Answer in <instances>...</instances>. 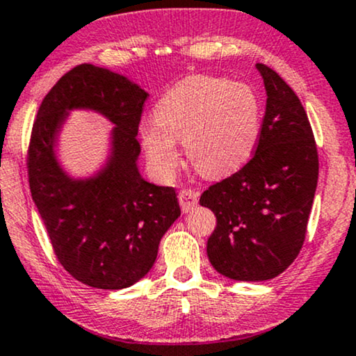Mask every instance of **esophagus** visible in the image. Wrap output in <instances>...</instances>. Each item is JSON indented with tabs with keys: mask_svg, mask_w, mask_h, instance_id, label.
I'll use <instances>...</instances> for the list:
<instances>
[{
	"mask_svg": "<svg viewBox=\"0 0 356 356\" xmlns=\"http://www.w3.org/2000/svg\"><path fill=\"white\" fill-rule=\"evenodd\" d=\"M179 204H181L182 210L188 213L199 204V192L192 191V188H182L181 193H179Z\"/></svg>",
	"mask_w": 356,
	"mask_h": 356,
	"instance_id": "34e87169",
	"label": "esophagus"
}]
</instances>
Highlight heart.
I'll list each match as a JSON object with an SVG mask.
<instances>
[{
	"label": "heart",
	"instance_id": "obj_1",
	"mask_svg": "<svg viewBox=\"0 0 356 356\" xmlns=\"http://www.w3.org/2000/svg\"><path fill=\"white\" fill-rule=\"evenodd\" d=\"M139 128L152 168L172 179L184 139L193 168L207 177L236 172L253 157L263 133V106L250 85L217 75H192L170 87Z\"/></svg>",
	"mask_w": 356,
	"mask_h": 356
}]
</instances>
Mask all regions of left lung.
Wrapping results in <instances>:
<instances>
[{"mask_svg":"<svg viewBox=\"0 0 356 356\" xmlns=\"http://www.w3.org/2000/svg\"><path fill=\"white\" fill-rule=\"evenodd\" d=\"M266 88L258 149L248 164L200 195L217 217L207 241L211 266L235 281H268L298 258L318 179L307 113L273 69L256 64Z\"/></svg>","mask_w":356,"mask_h":356,"instance_id":"1","label":"left lung"}]
</instances>
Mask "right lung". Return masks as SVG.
Returning a JSON list of instances; mask_svg holds the SVG:
<instances>
[{"label": "right lung", "instance_id": "add662e5", "mask_svg": "<svg viewBox=\"0 0 356 356\" xmlns=\"http://www.w3.org/2000/svg\"><path fill=\"white\" fill-rule=\"evenodd\" d=\"M146 98L124 75L82 64L51 88L33 126V200L65 271L97 289H124L145 277L161 238L181 215L174 188L139 172L136 136ZM74 109L95 111L115 126L106 164L88 178H72L56 157L58 134Z\"/></svg>", "mask_w": 356, "mask_h": 356}]
</instances>
